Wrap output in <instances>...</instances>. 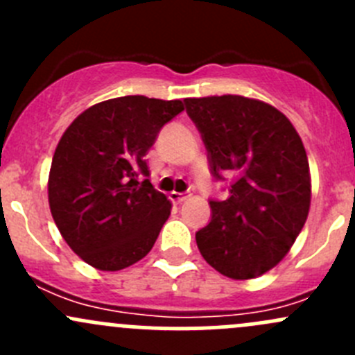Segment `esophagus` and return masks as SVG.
Here are the masks:
<instances>
[{
    "label": "esophagus",
    "mask_w": 355,
    "mask_h": 355,
    "mask_svg": "<svg viewBox=\"0 0 355 355\" xmlns=\"http://www.w3.org/2000/svg\"><path fill=\"white\" fill-rule=\"evenodd\" d=\"M170 198H171V200H173V202L182 204V202H184L185 199H187V196H185L184 192H171Z\"/></svg>",
    "instance_id": "obj_1"
}]
</instances>
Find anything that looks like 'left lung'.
<instances>
[{"label": "left lung", "mask_w": 355, "mask_h": 355, "mask_svg": "<svg viewBox=\"0 0 355 355\" xmlns=\"http://www.w3.org/2000/svg\"><path fill=\"white\" fill-rule=\"evenodd\" d=\"M216 180L230 175L228 199L209 200L213 216L196 234L207 264L234 280L277 266L302 230L311 175L299 134L282 111L244 96L184 99Z\"/></svg>", "instance_id": "8db88e82"}]
</instances>
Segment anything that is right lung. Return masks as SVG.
<instances>
[{
	"label": "right lung",
	"instance_id": "right-lung-1",
	"mask_svg": "<svg viewBox=\"0 0 355 355\" xmlns=\"http://www.w3.org/2000/svg\"><path fill=\"white\" fill-rule=\"evenodd\" d=\"M182 111L180 99L123 96L85 110L62 135L49 170V207L87 264L118 271L153 249L171 202L149 182L144 156Z\"/></svg>",
	"mask_w": 355,
	"mask_h": 355
}]
</instances>
